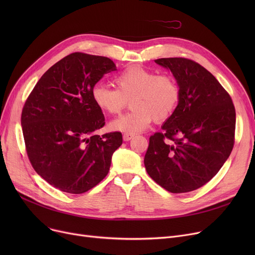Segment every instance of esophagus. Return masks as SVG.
<instances>
[{"instance_id": "esophagus-1", "label": "esophagus", "mask_w": 255, "mask_h": 255, "mask_svg": "<svg viewBox=\"0 0 255 255\" xmlns=\"http://www.w3.org/2000/svg\"><path fill=\"white\" fill-rule=\"evenodd\" d=\"M133 136H134V134H132V133H125V134L123 135V139H124L125 141H128V140L132 139Z\"/></svg>"}]
</instances>
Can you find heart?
<instances>
[{"instance_id": "obj_1", "label": "heart", "mask_w": 255, "mask_h": 255, "mask_svg": "<svg viewBox=\"0 0 255 255\" xmlns=\"http://www.w3.org/2000/svg\"><path fill=\"white\" fill-rule=\"evenodd\" d=\"M117 89L97 84L92 89V99L98 109L110 115L122 112L130 100L132 110L117 118L111 129L136 133L148 128L153 121L163 122L175 113L181 91L169 74H158L141 66H130L115 78Z\"/></svg>"}]
</instances>
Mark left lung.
I'll return each instance as SVG.
<instances>
[{
	"label": "left lung",
	"mask_w": 255,
	"mask_h": 255,
	"mask_svg": "<svg viewBox=\"0 0 255 255\" xmlns=\"http://www.w3.org/2000/svg\"><path fill=\"white\" fill-rule=\"evenodd\" d=\"M155 63L171 71L181 96L162 132L150 137L144 166L165 190L193 191L216 176L233 151L235 106L215 76L198 63L185 58Z\"/></svg>",
	"instance_id": "obj_1"
}]
</instances>
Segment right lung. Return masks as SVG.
I'll list each match as a JSON object with an SVG mask.
<instances>
[{"instance_id":"obj_1","label":"right lung","mask_w":255,"mask_h":255,"mask_svg":"<svg viewBox=\"0 0 255 255\" xmlns=\"http://www.w3.org/2000/svg\"><path fill=\"white\" fill-rule=\"evenodd\" d=\"M115 70L106 57L70 53L41 76L23 105L21 127L30 162L63 192L80 194L99 184L123 142L121 132L95 134L105 119L92 89Z\"/></svg>"}]
</instances>
